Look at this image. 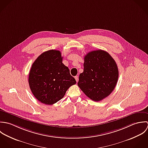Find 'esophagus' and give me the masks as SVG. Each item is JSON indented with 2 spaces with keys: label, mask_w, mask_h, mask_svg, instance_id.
<instances>
[{
  "label": "esophagus",
  "mask_w": 148,
  "mask_h": 148,
  "mask_svg": "<svg viewBox=\"0 0 148 148\" xmlns=\"http://www.w3.org/2000/svg\"><path fill=\"white\" fill-rule=\"evenodd\" d=\"M75 80H76L77 82L78 81V76H75Z\"/></svg>",
  "instance_id": "1"
}]
</instances>
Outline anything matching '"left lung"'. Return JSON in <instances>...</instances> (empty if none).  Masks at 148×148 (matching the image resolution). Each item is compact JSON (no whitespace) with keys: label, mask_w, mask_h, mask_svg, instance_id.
Wrapping results in <instances>:
<instances>
[{"label":"left lung","mask_w":148,"mask_h":148,"mask_svg":"<svg viewBox=\"0 0 148 148\" xmlns=\"http://www.w3.org/2000/svg\"><path fill=\"white\" fill-rule=\"evenodd\" d=\"M84 67L78 82L81 90L96 102L109 96L118 81V67L114 59L104 50L92 51L85 56Z\"/></svg>","instance_id":"left-lung-1"}]
</instances>
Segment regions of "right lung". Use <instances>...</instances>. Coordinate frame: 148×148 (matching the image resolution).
Instances as JSON below:
<instances>
[{
    "mask_svg": "<svg viewBox=\"0 0 148 148\" xmlns=\"http://www.w3.org/2000/svg\"><path fill=\"white\" fill-rule=\"evenodd\" d=\"M59 50L41 54L32 63L29 76L32 93L41 103L53 105L60 100L67 89L76 84L69 68L63 63Z\"/></svg>",
    "mask_w": 148,
    "mask_h": 148,
    "instance_id": "1",
    "label": "right lung"
}]
</instances>
